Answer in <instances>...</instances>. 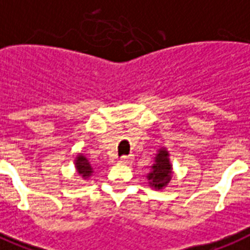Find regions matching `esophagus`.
Instances as JSON below:
<instances>
[{
	"mask_svg": "<svg viewBox=\"0 0 250 250\" xmlns=\"http://www.w3.org/2000/svg\"><path fill=\"white\" fill-rule=\"evenodd\" d=\"M121 164H125V165H130L131 162H133V157L131 156H123L121 157Z\"/></svg>",
	"mask_w": 250,
	"mask_h": 250,
	"instance_id": "34e87169",
	"label": "esophagus"
}]
</instances>
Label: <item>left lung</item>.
<instances>
[{"label": "left lung", "mask_w": 250, "mask_h": 250, "mask_svg": "<svg viewBox=\"0 0 250 250\" xmlns=\"http://www.w3.org/2000/svg\"><path fill=\"white\" fill-rule=\"evenodd\" d=\"M171 175H172V170H171L168 152L165 148H162V149L158 150L157 156L154 158L152 170L147 176L148 180H149V185L154 188L156 190L164 189L170 183Z\"/></svg>", "instance_id": "8db88e82"}]
</instances>
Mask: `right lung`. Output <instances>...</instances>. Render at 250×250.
Listing matches in <instances>:
<instances>
[{
	"instance_id": "right-lung-1",
	"label": "right lung",
	"mask_w": 250,
	"mask_h": 250,
	"mask_svg": "<svg viewBox=\"0 0 250 250\" xmlns=\"http://www.w3.org/2000/svg\"><path fill=\"white\" fill-rule=\"evenodd\" d=\"M75 167H76V170H78V174L82 175L84 179L89 177L90 175L93 174L92 166H90L89 162H88V160L84 157L83 154H80V156H78V157H76Z\"/></svg>"
}]
</instances>
